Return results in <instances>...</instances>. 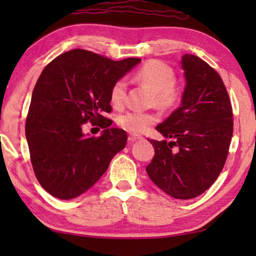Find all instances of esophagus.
<instances>
[{"instance_id": "obj_1", "label": "esophagus", "mask_w": 256, "mask_h": 256, "mask_svg": "<svg viewBox=\"0 0 256 256\" xmlns=\"http://www.w3.org/2000/svg\"><path fill=\"white\" fill-rule=\"evenodd\" d=\"M142 138V136H138V135H134V134H130L128 136V140L130 142H135V141H138V140H141Z\"/></svg>"}]
</instances>
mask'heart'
<instances>
[{"label": "heart", "mask_w": 256, "mask_h": 256, "mask_svg": "<svg viewBox=\"0 0 256 256\" xmlns=\"http://www.w3.org/2000/svg\"><path fill=\"white\" fill-rule=\"evenodd\" d=\"M136 82L144 84L152 90V102L164 110L174 107L180 99V90L176 86V73L174 68L160 60H149L135 73ZM127 99V82L118 79L110 87V100L112 106L121 108ZM158 116L152 112L127 110L118 118L120 127L132 134H143L155 124Z\"/></svg>", "instance_id": "heart-1"}]
</instances>
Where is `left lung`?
Returning a JSON list of instances; mask_svg holds the SVG:
<instances>
[{"mask_svg": "<svg viewBox=\"0 0 256 256\" xmlns=\"http://www.w3.org/2000/svg\"><path fill=\"white\" fill-rule=\"evenodd\" d=\"M186 79L182 106L156 127L166 138L149 140L155 149L146 168L150 180L171 197H198L225 166L233 134V112L219 73L194 54H184Z\"/></svg>", "mask_w": 256, "mask_h": 256, "instance_id": "obj_1", "label": "left lung"}]
</instances>
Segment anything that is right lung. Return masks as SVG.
Masks as SVG:
<instances>
[{
	"label": "right lung",
	"instance_id": "right-lung-1",
	"mask_svg": "<svg viewBox=\"0 0 256 256\" xmlns=\"http://www.w3.org/2000/svg\"><path fill=\"white\" fill-rule=\"evenodd\" d=\"M140 62H115L74 48L56 57L40 73L31 96L26 136L34 174L54 197L72 199L88 190L126 146V132L110 128L113 121L104 114L112 112V85ZM87 122L104 129L101 136L83 135Z\"/></svg>",
	"mask_w": 256,
	"mask_h": 256
}]
</instances>
